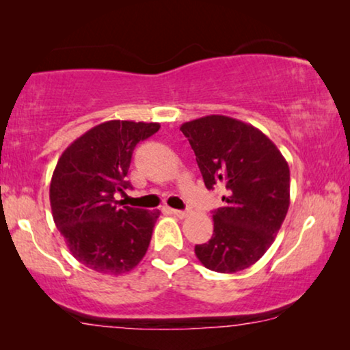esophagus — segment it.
Listing matches in <instances>:
<instances>
[{
  "mask_svg": "<svg viewBox=\"0 0 350 350\" xmlns=\"http://www.w3.org/2000/svg\"><path fill=\"white\" fill-rule=\"evenodd\" d=\"M170 213L175 215L176 218H185L186 215H188V212H186V210H175V208H172Z\"/></svg>",
  "mask_w": 350,
  "mask_h": 350,
  "instance_id": "obj_1",
  "label": "esophagus"
}]
</instances>
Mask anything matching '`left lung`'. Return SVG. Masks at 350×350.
Instances as JSON below:
<instances>
[{
	"mask_svg": "<svg viewBox=\"0 0 350 350\" xmlns=\"http://www.w3.org/2000/svg\"><path fill=\"white\" fill-rule=\"evenodd\" d=\"M193 148L207 189L224 188L213 234L196 245L210 271L247 269L274 242L290 205V169L277 146L252 124L210 114L180 127Z\"/></svg>",
	"mask_w": 350,
	"mask_h": 350,
	"instance_id": "8db88e82",
	"label": "left lung"
}]
</instances>
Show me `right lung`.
<instances>
[{
    "label": "right lung",
    "mask_w": 350,
    "mask_h": 350,
    "mask_svg": "<svg viewBox=\"0 0 350 350\" xmlns=\"http://www.w3.org/2000/svg\"><path fill=\"white\" fill-rule=\"evenodd\" d=\"M157 122L107 121L62 152L52 174V218L71 255L89 269L119 275L132 271L150 247L159 210L119 207L132 152L159 131Z\"/></svg>",
    "instance_id": "1"
}]
</instances>
